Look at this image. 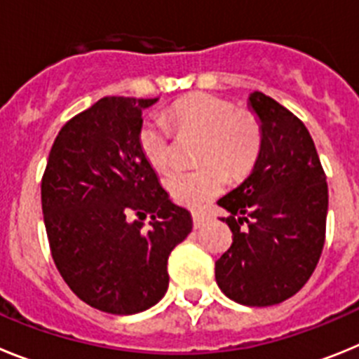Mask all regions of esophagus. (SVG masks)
<instances>
[{
  "label": "esophagus",
  "mask_w": 359,
  "mask_h": 359,
  "mask_svg": "<svg viewBox=\"0 0 359 359\" xmlns=\"http://www.w3.org/2000/svg\"><path fill=\"white\" fill-rule=\"evenodd\" d=\"M207 212L205 210H192V221H194V228H199L203 223H205V219H207Z\"/></svg>",
  "instance_id": "esophagus-1"
}]
</instances>
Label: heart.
<instances>
[{"mask_svg":"<svg viewBox=\"0 0 359 359\" xmlns=\"http://www.w3.org/2000/svg\"><path fill=\"white\" fill-rule=\"evenodd\" d=\"M167 120L180 136H201L198 147L201 167L172 169L165 176V189L180 205L199 207L215 198L226 187L228 174L244 176L261 154L264 138L261 118L250 109H237L230 98L212 93L187 95L170 106ZM169 123L147 118L138 129V147L158 170L172 160L174 133Z\"/></svg>","mask_w":359,"mask_h":359,"instance_id":"b5f03b06","label":"heart"}]
</instances>
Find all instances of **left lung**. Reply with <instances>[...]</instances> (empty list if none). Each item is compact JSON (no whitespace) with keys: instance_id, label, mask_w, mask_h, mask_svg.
Listing matches in <instances>:
<instances>
[{"instance_id":"1","label":"left lung","mask_w":359,"mask_h":359,"mask_svg":"<svg viewBox=\"0 0 359 359\" xmlns=\"http://www.w3.org/2000/svg\"><path fill=\"white\" fill-rule=\"evenodd\" d=\"M262 122V149L237 189L217 201L230 212L231 246L215 261V282L243 306H275L302 290L325 243L329 192L315 142L298 116L250 95Z\"/></svg>"}]
</instances>
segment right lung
<instances>
[{
  "label": "right lung",
  "mask_w": 359,
  "mask_h": 359,
  "mask_svg": "<svg viewBox=\"0 0 359 359\" xmlns=\"http://www.w3.org/2000/svg\"><path fill=\"white\" fill-rule=\"evenodd\" d=\"M154 102L104 97L69 118L41 180L59 273L82 302L111 315H135L160 302L169 287L170 252L192 230L189 210L170 203L138 147L142 109Z\"/></svg>",
  "instance_id": "right-lung-1"
}]
</instances>
